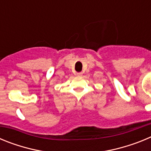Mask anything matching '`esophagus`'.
<instances>
[{
  "instance_id": "1",
  "label": "esophagus",
  "mask_w": 151,
  "mask_h": 151,
  "mask_svg": "<svg viewBox=\"0 0 151 151\" xmlns=\"http://www.w3.org/2000/svg\"><path fill=\"white\" fill-rule=\"evenodd\" d=\"M76 75H77V76L80 77V76H82V73H78Z\"/></svg>"
}]
</instances>
